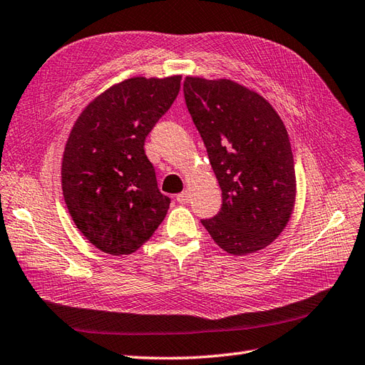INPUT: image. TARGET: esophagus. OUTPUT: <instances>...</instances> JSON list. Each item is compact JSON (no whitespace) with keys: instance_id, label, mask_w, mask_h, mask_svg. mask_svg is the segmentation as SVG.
Instances as JSON below:
<instances>
[{"instance_id":"obj_1","label":"esophagus","mask_w":365,"mask_h":365,"mask_svg":"<svg viewBox=\"0 0 365 365\" xmlns=\"http://www.w3.org/2000/svg\"><path fill=\"white\" fill-rule=\"evenodd\" d=\"M177 202L179 203H188L190 202V192L183 191L180 194H177Z\"/></svg>"}]
</instances>
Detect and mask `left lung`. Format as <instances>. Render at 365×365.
I'll list each match as a JSON object with an SVG mask.
<instances>
[{"label":"left lung","mask_w":365,"mask_h":365,"mask_svg":"<svg viewBox=\"0 0 365 365\" xmlns=\"http://www.w3.org/2000/svg\"><path fill=\"white\" fill-rule=\"evenodd\" d=\"M183 93L222 190L220 211L202 225L227 253H256L284 231L294 207L284 121L264 97L231 80L186 77Z\"/></svg>","instance_id":"1"}]
</instances>
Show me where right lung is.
Masks as SVG:
<instances>
[{
  "label": "right lung",
  "mask_w": 365,
  "mask_h": 365,
  "mask_svg": "<svg viewBox=\"0 0 365 365\" xmlns=\"http://www.w3.org/2000/svg\"><path fill=\"white\" fill-rule=\"evenodd\" d=\"M180 80L121 81L92 100L71 130L61 165L64 202L81 235L108 255L134 253L170 208L143 146L179 96Z\"/></svg>",
  "instance_id": "obj_1"
}]
</instances>
